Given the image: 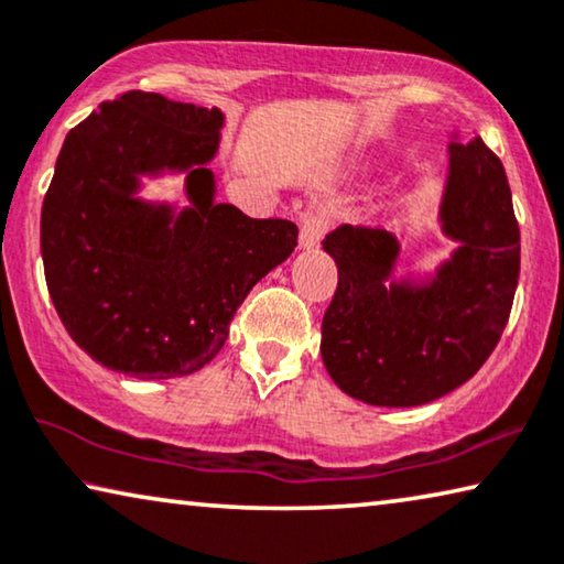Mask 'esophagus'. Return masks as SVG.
Instances as JSON below:
<instances>
[{
  "label": "esophagus",
  "mask_w": 564,
  "mask_h": 564,
  "mask_svg": "<svg viewBox=\"0 0 564 564\" xmlns=\"http://www.w3.org/2000/svg\"><path fill=\"white\" fill-rule=\"evenodd\" d=\"M325 231H328V218H325L321 210H307V214L300 218V247L317 249Z\"/></svg>",
  "instance_id": "34e87169"
}]
</instances>
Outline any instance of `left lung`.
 I'll list each match as a JSON object with an SVG mask.
<instances>
[{
	"instance_id": "1",
	"label": "left lung",
	"mask_w": 564,
	"mask_h": 564,
	"mask_svg": "<svg viewBox=\"0 0 564 564\" xmlns=\"http://www.w3.org/2000/svg\"><path fill=\"white\" fill-rule=\"evenodd\" d=\"M440 231L455 241L430 272H399L402 243L379 228L323 239L338 290L321 354L340 391L373 406H420L468 381L499 343L519 280V226L503 165L480 137L447 142Z\"/></svg>"
}]
</instances>
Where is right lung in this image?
Masks as SVG:
<instances>
[{
	"label": "right lung",
	"mask_w": 564,
	"mask_h": 564,
	"mask_svg": "<svg viewBox=\"0 0 564 564\" xmlns=\"http://www.w3.org/2000/svg\"><path fill=\"white\" fill-rule=\"evenodd\" d=\"M221 109L127 91L65 137L40 216L47 292L94 361L137 379L200 371L251 288L297 247V226L216 200ZM186 175L187 207L144 180Z\"/></svg>",
	"instance_id": "1"
}]
</instances>
